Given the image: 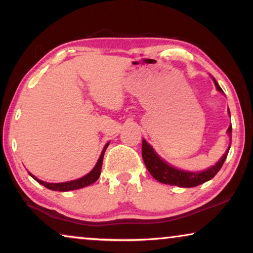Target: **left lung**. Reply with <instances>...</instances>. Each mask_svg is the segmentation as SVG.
I'll return each mask as SVG.
<instances>
[{
	"instance_id": "obj_1",
	"label": "left lung",
	"mask_w": 253,
	"mask_h": 253,
	"mask_svg": "<svg viewBox=\"0 0 253 253\" xmlns=\"http://www.w3.org/2000/svg\"><path fill=\"white\" fill-rule=\"evenodd\" d=\"M213 82L216 86L217 91L223 93L222 88L220 87L219 84H217L214 78H213ZM228 113H229V109H228ZM227 132L231 140V126L228 127ZM229 148L230 146L227 148L226 153L221 157V159L216 162L215 166L206 169V170L196 171V172L184 171V170H181V169H176L172 167V166L168 165L167 162L162 160V159L155 153L153 147H152L145 139H143L141 154H143V160L145 162V166H146L147 170L150 171V174L153 176L157 181H159L160 183H164V184L176 185V186H181V188H193V186L200 185L203 184V183L210 181V179H212L214 176L217 174V171H219L221 167H222L224 160L227 159Z\"/></svg>"
}]
</instances>
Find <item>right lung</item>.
Segmentation results:
<instances>
[{"label":"right lung","mask_w":253,"mask_h":253,"mask_svg":"<svg viewBox=\"0 0 253 253\" xmlns=\"http://www.w3.org/2000/svg\"><path fill=\"white\" fill-rule=\"evenodd\" d=\"M108 145H109V143H107L105 145V147H103V150L101 152V155H100L99 160H98V162H96V165L94 166V168H93L87 175L83 176L82 178L75 179V181H70V182H63V183H47V182L41 181V179H38L36 176L31 174V172H29V174L32 176V177L36 179L38 183H40V184L46 186L47 189L54 190V191H63L64 192V191H70V190H77V189L85 188V186L93 184V183H94L96 179L99 178L100 174H101L103 155H105L106 148L108 147Z\"/></svg>","instance_id":"obj_1"}]
</instances>
